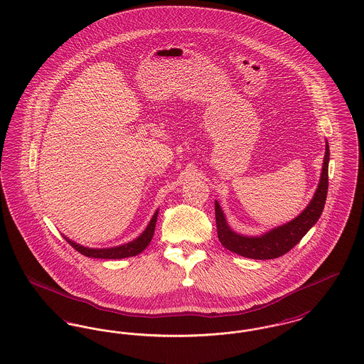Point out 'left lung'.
Wrapping results in <instances>:
<instances>
[{"label":"left lung","mask_w":364,"mask_h":364,"mask_svg":"<svg viewBox=\"0 0 364 364\" xmlns=\"http://www.w3.org/2000/svg\"><path fill=\"white\" fill-rule=\"evenodd\" d=\"M329 143L326 140L325 146V158L322 165V173L318 183V188L312 196L311 202L292 221L284 225L273 228L272 230L260 235V236H245L235 232L228 225L225 214L220 203L215 200V223L218 239L226 250L239 254L244 258L250 259H274L289 250H292L297 242H300L304 235L316 224L319 220L326 196H328V186H329Z\"/></svg>","instance_id":"obj_1"}]
</instances>
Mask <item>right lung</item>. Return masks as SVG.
I'll return each instance as SVG.
<instances>
[{"instance_id":"right-lung-1","label":"right lung","mask_w":364,"mask_h":364,"mask_svg":"<svg viewBox=\"0 0 364 364\" xmlns=\"http://www.w3.org/2000/svg\"><path fill=\"white\" fill-rule=\"evenodd\" d=\"M156 218H158V210L154 213V215L151 217L150 223L147 228L141 232V235L138 236L135 240L132 242H125L122 245H116V247H110V248H88L85 245H80L77 242H72L68 237L64 236V239L70 242V245L80 252L82 255L88 257V258H101V259H122V258H129V257H135L140 254L149 244L151 242L153 236H154V230H156Z\"/></svg>"}]
</instances>
